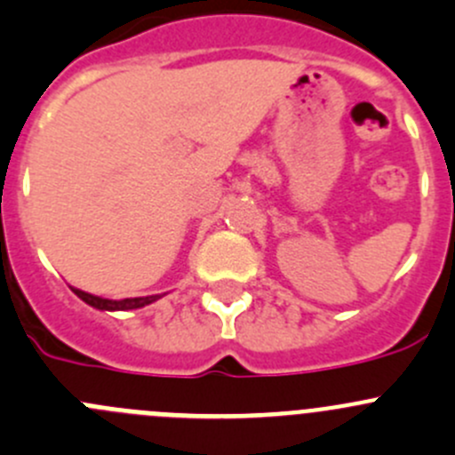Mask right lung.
Returning a JSON list of instances; mask_svg holds the SVG:
<instances>
[{
	"mask_svg": "<svg viewBox=\"0 0 455 455\" xmlns=\"http://www.w3.org/2000/svg\"><path fill=\"white\" fill-rule=\"evenodd\" d=\"M70 291H73L79 299H84L88 307L100 308V311H131V308H142V307H147V304H153L156 299L162 298V295H147V298L108 299V298H100V295L86 293V291H82V289H75V286H70Z\"/></svg>",
	"mask_w": 455,
	"mask_h": 455,
	"instance_id": "add662e5",
	"label": "right lung"
}]
</instances>
